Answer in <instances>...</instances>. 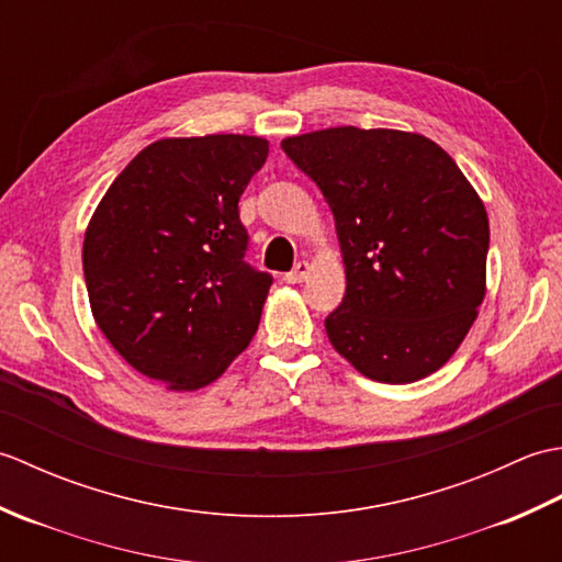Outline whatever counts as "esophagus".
I'll return each instance as SVG.
<instances>
[{
	"label": "esophagus",
	"instance_id": "obj_1",
	"mask_svg": "<svg viewBox=\"0 0 562 562\" xmlns=\"http://www.w3.org/2000/svg\"><path fill=\"white\" fill-rule=\"evenodd\" d=\"M308 274H312V266H308L306 260H300L288 274H284V280H288L290 284H296V282H304Z\"/></svg>",
	"mask_w": 562,
	"mask_h": 562
}]
</instances>
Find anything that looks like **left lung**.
Returning a JSON list of instances; mask_svg holds the SVG:
<instances>
[{
	"mask_svg": "<svg viewBox=\"0 0 562 562\" xmlns=\"http://www.w3.org/2000/svg\"><path fill=\"white\" fill-rule=\"evenodd\" d=\"M336 220L345 296L326 318L357 372L411 384L459 350L485 300L491 224L437 142L403 130L328 127L282 139Z\"/></svg>",
	"mask_w": 562,
	"mask_h": 562,
	"instance_id": "left-lung-1",
	"label": "left lung"
}]
</instances>
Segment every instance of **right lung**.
<instances>
[{"label":"right lung","instance_id":"right-lung-1","mask_svg":"<svg viewBox=\"0 0 562 562\" xmlns=\"http://www.w3.org/2000/svg\"><path fill=\"white\" fill-rule=\"evenodd\" d=\"M268 159L254 135L164 137L130 161L83 234L91 314L169 391L220 379L254 340L272 278L244 262L238 198Z\"/></svg>","mask_w":562,"mask_h":562}]
</instances>
